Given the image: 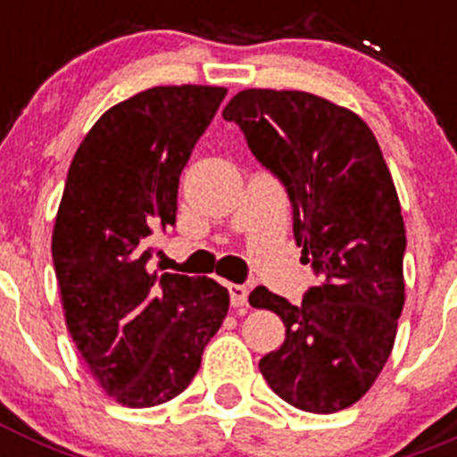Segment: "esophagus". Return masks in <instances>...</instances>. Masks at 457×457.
Here are the masks:
<instances>
[{
    "mask_svg": "<svg viewBox=\"0 0 457 457\" xmlns=\"http://www.w3.org/2000/svg\"><path fill=\"white\" fill-rule=\"evenodd\" d=\"M228 293H231V304H233V309H242V306H247V300H249L247 286L228 284Z\"/></svg>",
    "mask_w": 457,
    "mask_h": 457,
    "instance_id": "obj_1",
    "label": "esophagus"
}]
</instances>
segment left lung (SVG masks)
I'll return each instance as SVG.
<instances>
[{
  "label": "left lung",
  "instance_id": "1",
  "mask_svg": "<svg viewBox=\"0 0 457 457\" xmlns=\"http://www.w3.org/2000/svg\"><path fill=\"white\" fill-rule=\"evenodd\" d=\"M221 116L284 183L302 261L322 277L300 306L252 290L249 304L286 325L258 369L297 410H345L385 369L405 304V224L378 139L354 112L304 91L247 88Z\"/></svg>",
  "mask_w": 457,
  "mask_h": 457
}]
</instances>
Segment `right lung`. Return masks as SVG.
<instances>
[{"label":"right lung","instance_id":"add662e5","mask_svg":"<svg viewBox=\"0 0 457 457\" xmlns=\"http://www.w3.org/2000/svg\"><path fill=\"white\" fill-rule=\"evenodd\" d=\"M224 87H153L107 109L79 144L52 231L72 341L116 403L187 389L228 311L215 278L151 272V236L176 221L180 171Z\"/></svg>","mask_w":457,"mask_h":457}]
</instances>
